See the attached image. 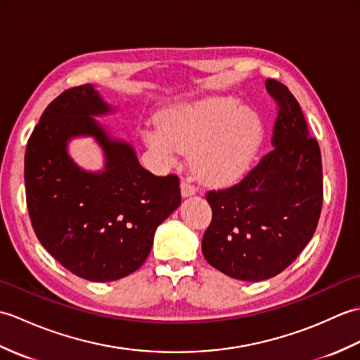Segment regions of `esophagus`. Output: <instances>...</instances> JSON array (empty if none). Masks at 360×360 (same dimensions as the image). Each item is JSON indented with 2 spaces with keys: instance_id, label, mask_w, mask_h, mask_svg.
<instances>
[{
  "instance_id": "obj_1",
  "label": "esophagus",
  "mask_w": 360,
  "mask_h": 360,
  "mask_svg": "<svg viewBox=\"0 0 360 360\" xmlns=\"http://www.w3.org/2000/svg\"><path fill=\"white\" fill-rule=\"evenodd\" d=\"M196 193V188H195V186H192L190 184L188 181H182L181 182V195H182V198H188V196H193Z\"/></svg>"
}]
</instances>
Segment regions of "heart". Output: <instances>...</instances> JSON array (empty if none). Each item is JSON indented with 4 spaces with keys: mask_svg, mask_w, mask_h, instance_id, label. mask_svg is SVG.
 <instances>
[{
    "mask_svg": "<svg viewBox=\"0 0 360 360\" xmlns=\"http://www.w3.org/2000/svg\"><path fill=\"white\" fill-rule=\"evenodd\" d=\"M264 124L252 108L232 97L178 106L160 119L159 129L143 134L147 147L165 159L192 153L195 176L207 184L238 178L262 147Z\"/></svg>",
    "mask_w": 360,
    "mask_h": 360,
    "instance_id": "b5f03b06",
    "label": "heart"
}]
</instances>
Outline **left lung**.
<instances>
[{
	"mask_svg": "<svg viewBox=\"0 0 360 360\" xmlns=\"http://www.w3.org/2000/svg\"><path fill=\"white\" fill-rule=\"evenodd\" d=\"M266 89L278 108L272 151L238 184L205 195L212 223L202 254L243 281L285 271L314 235L323 202L322 156L300 105L277 80L267 79Z\"/></svg>",
	"mask_w": 360,
	"mask_h": 360,
	"instance_id": "8db88e82",
	"label": "left lung"
}]
</instances>
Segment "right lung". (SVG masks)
<instances>
[{"label":"right lung","instance_id":"right-lung-1","mask_svg":"<svg viewBox=\"0 0 360 360\" xmlns=\"http://www.w3.org/2000/svg\"><path fill=\"white\" fill-rule=\"evenodd\" d=\"M93 85L66 89L48 105L25 156L30 223L43 248L68 271L89 281H112L147 259L158 226L179 207L178 176H155L128 142L94 119L112 112ZM93 136L103 171L73 162L67 142Z\"/></svg>","mask_w":360,"mask_h":360}]
</instances>
